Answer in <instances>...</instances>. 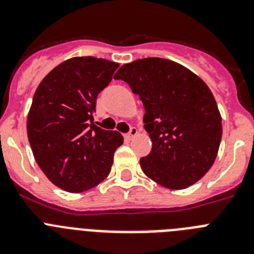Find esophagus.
Returning a JSON list of instances; mask_svg holds the SVG:
<instances>
[{"label":"esophagus","instance_id":"1","mask_svg":"<svg viewBox=\"0 0 254 254\" xmlns=\"http://www.w3.org/2000/svg\"><path fill=\"white\" fill-rule=\"evenodd\" d=\"M136 134H137V128H136V127H131L128 133L125 134V137L127 138V140H131V138H133Z\"/></svg>","mask_w":254,"mask_h":254}]
</instances>
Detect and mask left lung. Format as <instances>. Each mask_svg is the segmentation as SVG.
Segmentation results:
<instances>
[{"label":"left lung","mask_w":254,"mask_h":254,"mask_svg":"<svg viewBox=\"0 0 254 254\" xmlns=\"http://www.w3.org/2000/svg\"><path fill=\"white\" fill-rule=\"evenodd\" d=\"M114 78L129 85L146 112L143 127L152 147L140 159L142 172L170 190L202 178L216 159L223 134L207 85L182 64L158 57L123 64Z\"/></svg>","instance_id":"8db88e82"}]
</instances>
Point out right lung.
I'll use <instances>...</instances> for the list:
<instances>
[{"label": "right lung", "mask_w": 254, "mask_h": 254, "mask_svg": "<svg viewBox=\"0 0 254 254\" xmlns=\"http://www.w3.org/2000/svg\"><path fill=\"white\" fill-rule=\"evenodd\" d=\"M120 64L75 57L40 82L28 116V138L47 178L67 192H84L107 178L122 134L94 123L98 94Z\"/></svg>", "instance_id": "obj_1"}]
</instances>
